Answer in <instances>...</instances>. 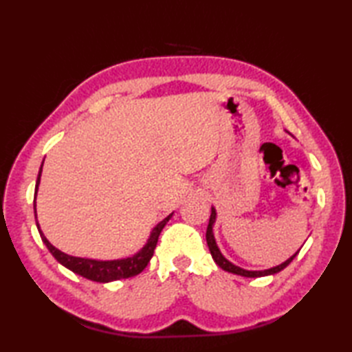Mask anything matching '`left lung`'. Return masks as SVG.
<instances>
[{"instance_id":"obj_1","label":"left lung","mask_w":352,"mask_h":352,"mask_svg":"<svg viewBox=\"0 0 352 352\" xmlns=\"http://www.w3.org/2000/svg\"><path fill=\"white\" fill-rule=\"evenodd\" d=\"M214 221H216V210L214 207H212V214H210V221H208V226H207V233H206V241H207V245H208V250H210V254L213 260L216 261V265H218L221 269H223V271L227 272H231V274H236V275H241V276H248V278H258V276H266V275H274L276 272L283 271L284 267H286L292 260H294L296 257V254L300 252H295L294 256H292L290 258H287L286 261H283L281 265L278 266H274L271 269H265V271H246V269L243 267H239L236 265L231 263V261H228L226 257L222 256V252L219 251L218 245H216V241H214V234H213V226H214Z\"/></svg>"}]
</instances>
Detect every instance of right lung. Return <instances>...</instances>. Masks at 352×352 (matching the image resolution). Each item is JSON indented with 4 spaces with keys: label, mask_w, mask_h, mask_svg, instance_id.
<instances>
[{
    "label": "right lung",
    "mask_w": 352,
    "mask_h": 352,
    "mask_svg": "<svg viewBox=\"0 0 352 352\" xmlns=\"http://www.w3.org/2000/svg\"><path fill=\"white\" fill-rule=\"evenodd\" d=\"M42 166H43V162L41 164L39 174H37L36 189H34L36 195H37V189H39V183H41ZM33 204H34V213H36V197H34ZM172 214L174 213L166 216V218L157 223V226L153 228L146 243L144 245V248L138 251L131 257L118 258V260H94V258H81V257L69 256V254L62 252L60 250H57L56 246H52L48 242V239L45 237L41 231L39 223H37V214H36V226H37V230H39L42 242L47 245V248L50 250L52 256H54V258L58 261V263L63 265L65 267H68L69 271H72L74 274L85 276V278L91 280V281L110 283V281H116V280H122V278H130V276H134L144 271L146 265L149 263V260H151V257H153L155 245H157V241H159L162 230L164 226H166L168 221L172 218Z\"/></svg>",
    "instance_id": "obj_1"
}]
</instances>
